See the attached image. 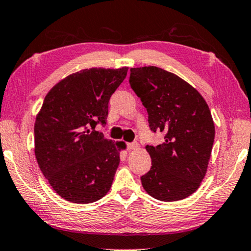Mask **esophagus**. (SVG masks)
<instances>
[{"mask_svg": "<svg viewBox=\"0 0 251 251\" xmlns=\"http://www.w3.org/2000/svg\"><path fill=\"white\" fill-rule=\"evenodd\" d=\"M138 148L137 142H132V143H127V149L128 150H135Z\"/></svg>", "mask_w": 251, "mask_h": 251, "instance_id": "esophagus-1", "label": "esophagus"}]
</instances>
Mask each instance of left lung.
<instances>
[{"label": "left lung", "mask_w": 251, "mask_h": 251, "mask_svg": "<svg viewBox=\"0 0 251 251\" xmlns=\"http://www.w3.org/2000/svg\"><path fill=\"white\" fill-rule=\"evenodd\" d=\"M129 84L149 114L153 133H164L162 144L147 145L152 159L141 177L149 195L163 201L192 195L206 174L214 143L211 111L196 89L156 66L130 69Z\"/></svg>", "instance_id": "8db88e82"}]
</instances>
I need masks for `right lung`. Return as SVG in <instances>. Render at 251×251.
I'll list each match as a JSON object with an SVG mask.
<instances>
[{"mask_svg": "<svg viewBox=\"0 0 251 251\" xmlns=\"http://www.w3.org/2000/svg\"><path fill=\"white\" fill-rule=\"evenodd\" d=\"M122 69H85L47 93L35 124V154L45 178L66 201L88 204L109 192L118 149L104 127L110 97L127 74Z\"/></svg>", "mask_w": 251, "mask_h": 251, "instance_id": "right-lung-1", "label": "right lung"}]
</instances>
